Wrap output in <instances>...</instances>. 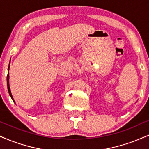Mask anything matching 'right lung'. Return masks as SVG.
<instances>
[{
    "label": "right lung",
    "instance_id": "right-lung-1",
    "mask_svg": "<svg viewBox=\"0 0 149 149\" xmlns=\"http://www.w3.org/2000/svg\"><path fill=\"white\" fill-rule=\"evenodd\" d=\"M9 69H10V66H9V67H8V71H9ZM7 85H8V92H9L10 96L12 98V100H13V102H15L14 100H13V95H12V94H11V91H10V84H9V71H8V76H7Z\"/></svg>",
    "mask_w": 149,
    "mask_h": 149
}]
</instances>
